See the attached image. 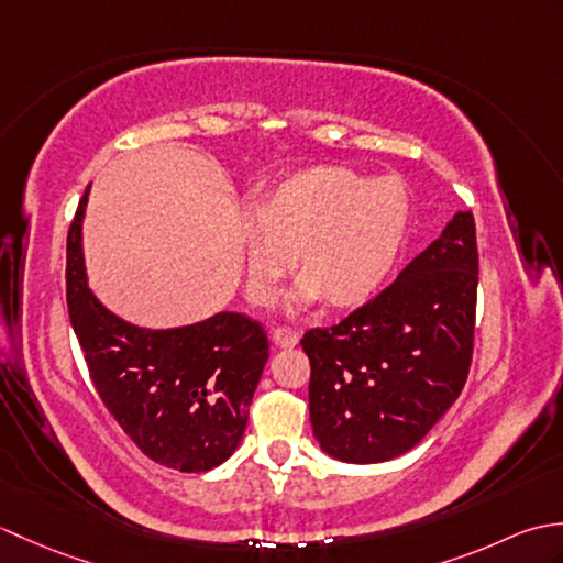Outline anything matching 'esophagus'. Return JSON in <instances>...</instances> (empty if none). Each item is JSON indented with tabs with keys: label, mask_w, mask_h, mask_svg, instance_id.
Listing matches in <instances>:
<instances>
[{
	"label": "esophagus",
	"mask_w": 563,
	"mask_h": 563,
	"mask_svg": "<svg viewBox=\"0 0 563 563\" xmlns=\"http://www.w3.org/2000/svg\"><path fill=\"white\" fill-rule=\"evenodd\" d=\"M273 341H275V345H280V349H295V345L300 343V333L290 327H275Z\"/></svg>",
	"instance_id": "1"
}]
</instances>
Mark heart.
Segmentation results:
<instances>
[{"instance_id":"obj_1","label":"heart","mask_w":563,"mask_h":563,"mask_svg":"<svg viewBox=\"0 0 563 563\" xmlns=\"http://www.w3.org/2000/svg\"><path fill=\"white\" fill-rule=\"evenodd\" d=\"M409 222V190L394 176L367 178L333 164L285 176L258 196L254 220L236 227L246 292L266 305L297 256L295 302L363 305L391 273Z\"/></svg>"}]
</instances>
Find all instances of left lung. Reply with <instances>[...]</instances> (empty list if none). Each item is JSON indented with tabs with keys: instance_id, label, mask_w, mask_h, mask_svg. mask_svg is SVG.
Returning a JSON list of instances; mask_svg holds the SVG:
<instances>
[{
	"instance_id": "8db88e82",
	"label": "left lung",
	"mask_w": 563,
	"mask_h": 563,
	"mask_svg": "<svg viewBox=\"0 0 563 563\" xmlns=\"http://www.w3.org/2000/svg\"><path fill=\"white\" fill-rule=\"evenodd\" d=\"M479 251L457 212L399 278L339 324L309 329V418L331 457L373 464L409 452L470 375Z\"/></svg>"
}]
</instances>
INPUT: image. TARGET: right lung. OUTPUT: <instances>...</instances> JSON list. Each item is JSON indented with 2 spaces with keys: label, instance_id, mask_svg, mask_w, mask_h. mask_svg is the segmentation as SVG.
<instances>
[{
  "label": "right lung",
  "instance_id": "add662e5",
  "mask_svg": "<svg viewBox=\"0 0 563 563\" xmlns=\"http://www.w3.org/2000/svg\"><path fill=\"white\" fill-rule=\"evenodd\" d=\"M84 190L67 232V309L91 385L152 462L208 472L242 442L268 361L258 321L220 312L200 324L150 331L111 314L87 288L81 256Z\"/></svg>",
  "mask_w": 563,
  "mask_h": 563
}]
</instances>
